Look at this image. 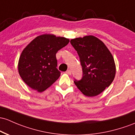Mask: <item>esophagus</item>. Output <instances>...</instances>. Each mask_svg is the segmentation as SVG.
<instances>
[{"instance_id": "obj_1", "label": "esophagus", "mask_w": 135, "mask_h": 135, "mask_svg": "<svg viewBox=\"0 0 135 135\" xmlns=\"http://www.w3.org/2000/svg\"><path fill=\"white\" fill-rule=\"evenodd\" d=\"M66 73L67 74L70 75V74H71V73H72V72H71V70H66Z\"/></svg>"}]
</instances>
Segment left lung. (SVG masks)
I'll return each mask as SVG.
<instances>
[{"label":"left lung","instance_id":"1","mask_svg":"<svg viewBox=\"0 0 135 135\" xmlns=\"http://www.w3.org/2000/svg\"><path fill=\"white\" fill-rule=\"evenodd\" d=\"M78 52L82 66L83 76L74 83L84 95L94 97L109 86L115 75L113 56L104 44L94 36L70 40Z\"/></svg>","mask_w":135,"mask_h":135}]
</instances>
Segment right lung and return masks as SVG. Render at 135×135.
Masks as SVG:
<instances>
[{
  "label": "right lung",
  "instance_id": "1",
  "mask_svg": "<svg viewBox=\"0 0 135 135\" xmlns=\"http://www.w3.org/2000/svg\"><path fill=\"white\" fill-rule=\"evenodd\" d=\"M69 40L54 35L37 36L22 51L18 61V72L27 85L41 92L60 76L56 54L66 46Z\"/></svg>",
  "mask_w": 135,
  "mask_h": 135
}]
</instances>
